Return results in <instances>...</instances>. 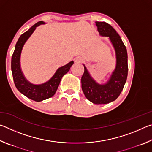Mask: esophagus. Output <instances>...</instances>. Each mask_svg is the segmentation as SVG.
Wrapping results in <instances>:
<instances>
[{"label":"esophagus","mask_w":152,"mask_h":152,"mask_svg":"<svg viewBox=\"0 0 152 152\" xmlns=\"http://www.w3.org/2000/svg\"><path fill=\"white\" fill-rule=\"evenodd\" d=\"M82 61V60L80 58H77L75 59V62H76V63H80V62H81Z\"/></svg>","instance_id":"esophagus-1"}]
</instances>
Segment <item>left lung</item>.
I'll use <instances>...</instances> for the list:
<instances>
[{
  "label": "left lung",
  "instance_id": "1",
  "mask_svg": "<svg viewBox=\"0 0 152 152\" xmlns=\"http://www.w3.org/2000/svg\"><path fill=\"white\" fill-rule=\"evenodd\" d=\"M100 35L109 37L116 53V68L105 84L96 83L90 76L84 66L82 76V89L86 99L94 104H107L119 96L127 80L128 74L127 52L120 36L111 25L106 22H96Z\"/></svg>",
  "mask_w": 152,
  "mask_h": 152
}]
</instances>
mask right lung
<instances>
[{
	"mask_svg": "<svg viewBox=\"0 0 152 152\" xmlns=\"http://www.w3.org/2000/svg\"><path fill=\"white\" fill-rule=\"evenodd\" d=\"M44 23H45L43 21L37 23L33 25L27 31L23 33L20 36L15 45V51L12 53L11 59V70L15 86L20 93L36 102L48 99L55 94L59 84L60 83L61 78L64 74H66L70 70V67L74 64V61H72L66 65L60 67L56 72L52 78L44 84L35 85L30 83L25 79L20 67V56L21 50L25 43L34 31L35 28L39 25Z\"/></svg>",
	"mask_w": 152,
	"mask_h": 152,
	"instance_id": "right-lung-1",
	"label": "right lung"
}]
</instances>
